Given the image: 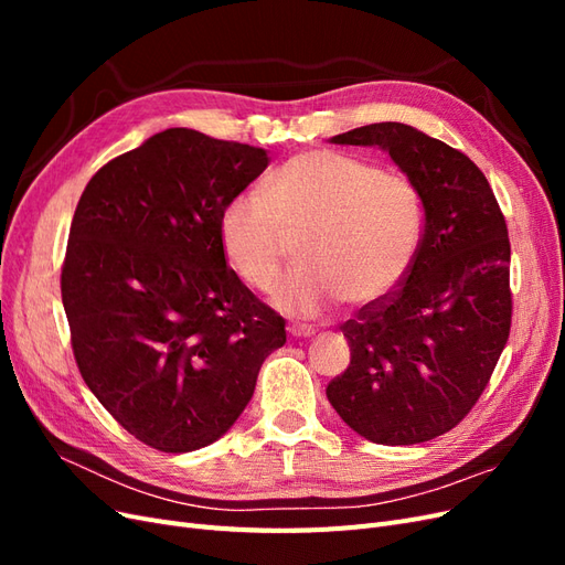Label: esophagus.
I'll return each instance as SVG.
<instances>
[{
    "mask_svg": "<svg viewBox=\"0 0 565 565\" xmlns=\"http://www.w3.org/2000/svg\"><path fill=\"white\" fill-rule=\"evenodd\" d=\"M287 332L292 337H299V339H309L316 334V330L311 328V324H289Z\"/></svg>",
    "mask_w": 565,
    "mask_h": 565,
    "instance_id": "34e87169",
    "label": "esophagus"
}]
</instances>
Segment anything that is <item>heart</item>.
Returning a JSON list of instances; mask_svg holds the SVG:
<instances>
[{"instance_id": "1", "label": "heart", "mask_w": 565, "mask_h": 565, "mask_svg": "<svg viewBox=\"0 0 565 565\" xmlns=\"http://www.w3.org/2000/svg\"><path fill=\"white\" fill-rule=\"evenodd\" d=\"M299 237V264L273 292L278 309L313 318L344 299L365 306L413 268L424 237V204L407 177L337 150L289 158L218 214V243L235 276L270 289Z\"/></svg>"}]
</instances>
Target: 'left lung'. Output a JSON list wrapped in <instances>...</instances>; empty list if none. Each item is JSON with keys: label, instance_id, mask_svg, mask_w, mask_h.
<instances>
[{"label": "left lung", "instance_id": "1", "mask_svg": "<svg viewBox=\"0 0 565 565\" xmlns=\"http://www.w3.org/2000/svg\"><path fill=\"white\" fill-rule=\"evenodd\" d=\"M332 143L380 146L422 195L417 259L393 292L341 324L351 363L328 384V401L355 434L415 446L469 415L504 351L507 221L481 169L415 127L367 125Z\"/></svg>", "mask_w": 565, "mask_h": 565}]
</instances>
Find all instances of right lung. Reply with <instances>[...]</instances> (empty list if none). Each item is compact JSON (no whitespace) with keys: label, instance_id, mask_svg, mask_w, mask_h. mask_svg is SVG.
Segmentation results:
<instances>
[{"label":"right lung","instance_id":"obj_1","mask_svg":"<svg viewBox=\"0 0 565 565\" xmlns=\"http://www.w3.org/2000/svg\"><path fill=\"white\" fill-rule=\"evenodd\" d=\"M268 167L264 148L174 127L84 188L61 270L82 380L119 426L162 452L224 436L285 320L228 268L224 204Z\"/></svg>","mask_w":565,"mask_h":565}]
</instances>
